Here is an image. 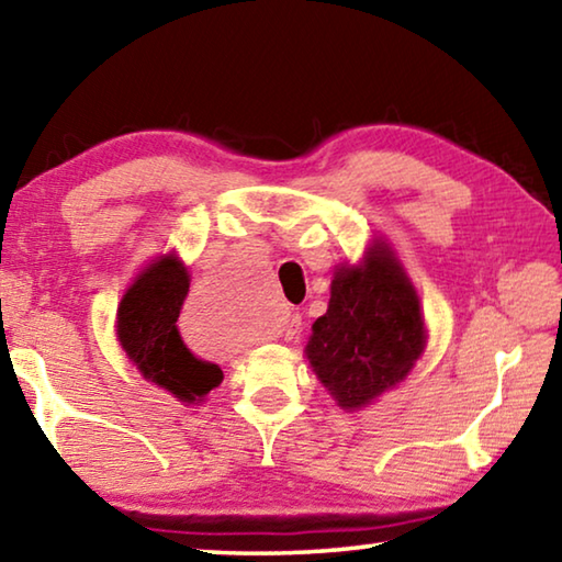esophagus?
I'll list each match as a JSON object with an SVG mask.
<instances>
[{
  "mask_svg": "<svg viewBox=\"0 0 562 562\" xmlns=\"http://www.w3.org/2000/svg\"><path fill=\"white\" fill-rule=\"evenodd\" d=\"M300 325H302V322H300V317L297 315H288V319H284V337H288V339H294V337H297V331H300Z\"/></svg>",
  "mask_w": 562,
  "mask_h": 562,
  "instance_id": "esophagus-1",
  "label": "esophagus"
}]
</instances>
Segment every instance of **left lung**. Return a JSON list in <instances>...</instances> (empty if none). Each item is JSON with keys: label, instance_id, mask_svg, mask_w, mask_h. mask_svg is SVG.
Here are the masks:
<instances>
[{"label": "left lung", "instance_id": "8db88e82", "mask_svg": "<svg viewBox=\"0 0 562 562\" xmlns=\"http://www.w3.org/2000/svg\"><path fill=\"white\" fill-rule=\"evenodd\" d=\"M426 347L422 304L392 247L374 240L361 265H341L329 307L304 347L312 372L349 412L372 404L412 372Z\"/></svg>", "mask_w": 562, "mask_h": 562}]
</instances>
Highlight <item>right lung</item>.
<instances>
[{
    "label": "right lung",
    "mask_w": 562,
    "mask_h": 562,
    "mask_svg": "<svg viewBox=\"0 0 562 562\" xmlns=\"http://www.w3.org/2000/svg\"><path fill=\"white\" fill-rule=\"evenodd\" d=\"M188 288L190 274L178 255H160L123 294L116 335L144 379L178 402L198 404L223 382V372L213 361L195 357L180 337L176 322Z\"/></svg>",
    "instance_id": "obj_1"
}]
</instances>
